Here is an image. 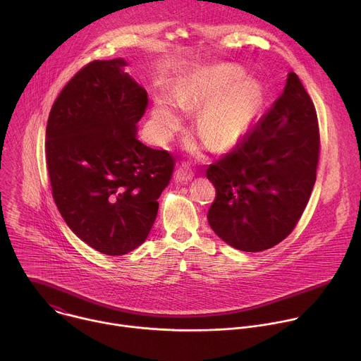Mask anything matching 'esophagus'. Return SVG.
Segmentation results:
<instances>
[{
  "instance_id": "34e87169",
  "label": "esophagus",
  "mask_w": 361,
  "mask_h": 361,
  "mask_svg": "<svg viewBox=\"0 0 361 361\" xmlns=\"http://www.w3.org/2000/svg\"><path fill=\"white\" fill-rule=\"evenodd\" d=\"M192 176H194V173L188 169V167H185V166H183V167H180L177 171H176V176H174V178H176V181L177 183H188L191 178H192Z\"/></svg>"
}]
</instances>
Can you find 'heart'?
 I'll use <instances>...</instances> for the list:
<instances>
[{
  "label": "heart",
  "mask_w": 361,
  "mask_h": 361,
  "mask_svg": "<svg viewBox=\"0 0 361 361\" xmlns=\"http://www.w3.org/2000/svg\"><path fill=\"white\" fill-rule=\"evenodd\" d=\"M243 70L219 64L195 71L181 95L163 90L152 97L149 133L157 141L169 140L180 127L183 102L188 107L202 104L197 114V130L219 151L237 145L250 131L259 114L262 95L248 80H240ZM205 145L210 147L209 141Z\"/></svg>",
  "instance_id": "obj_1"
}]
</instances>
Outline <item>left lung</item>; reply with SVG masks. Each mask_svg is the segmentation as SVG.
Returning <instances> with one entry per match:
<instances>
[{
  "label": "left lung",
  "mask_w": 361,
  "mask_h": 361,
  "mask_svg": "<svg viewBox=\"0 0 361 361\" xmlns=\"http://www.w3.org/2000/svg\"><path fill=\"white\" fill-rule=\"evenodd\" d=\"M320 135L310 95L295 73L247 135L207 169L216 200L207 214L228 245L257 252L283 241L312 195Z\"/></svg>",
  "instance_id": "1"
}]
</instances>
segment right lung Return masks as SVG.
Returning a JSON list of instances; mask_svg holds the SVG:
<instances>
[{
	"label": "right lung",
	"instance_id": "obj_1",
	"mask_svg": "<svg viewBox=\"0 0 361 361\" xmlns=\"http://www.w3.org/2000/svg\"><path fill=\"white\" fill-rule=\"evenodd\" d=\"M124 59L92 61L63 88L45 131L48 176L71 231L107 255L141 245L159 212L174 160L137 138L147 91Z\"/></svg>",
	"mask_w": 361,
	"mask_h": 361
}]
</instances>
